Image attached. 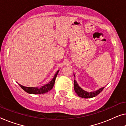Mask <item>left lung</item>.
<instances>
[{
	"label": "left lung",
	"instance_id": "1",
	"mask_svg": "<svg viewBox=\"0 0 126 126\" xmlns=\"http://www.w3.org/2000/svg\"><path fill=\"white\" fill-rule=\"evenodd\" d=\"M74 88L75 92H76V94H78L79 97H82V98H88L94 97H95L97 95H98V94H99L102 90H103L104 87L99 89L98 90L96 91V92H88L82 90V89L78 86V84H77L76 81L74 80Z\"/></svg>",
	"mask_w": 126,
	"mask_h": 126
}]
</instances>
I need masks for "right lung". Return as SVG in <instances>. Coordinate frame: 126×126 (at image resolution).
<instances>
[{
  "label": "right lung",
  "mask_w": 126,
  "mask_h": 126,
  "mask_svg": "<svg viewBox=\"0 0 126 126\" xmlns=\"http://www.w3.org/2000/svg\"><path fill=\"white\" fill-rule=\"evenodd\" d=\"M59 73V71L56 73V74L54 76L53 78L52 79V80L48 83V84L44 85V86H42V87H24L20 85V86L24 90L25 92H26L28 94H45V93L49 91L50 90H51L52 88L53 87L54 84H55V79L56 78V77Z\"/></svg>",
  "instance_id": "add662e5"
}]
</instances>
